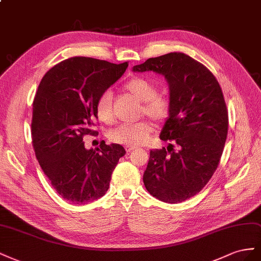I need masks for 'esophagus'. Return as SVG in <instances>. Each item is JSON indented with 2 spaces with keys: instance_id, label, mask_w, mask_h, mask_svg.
Wrapping results in <instances>:
<instances>
[{
  "instance_id": "34e87169",
  "label": "esophagus",
  "mask_w": 261,
  "mask_h": 261,
  "mask_svg": "<svg viewBox=\"0 0 261 261\" xmlns=\"http://www.w3.org/2000/svg\"><path fill=\"white\" fill-rule=\"evenodd\" d=\"M124 147H125L126 152H131L132 150H135V148H136V146H129V145H125Z\"/></svg>"
}]
</instances>
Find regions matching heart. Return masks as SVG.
I'll list each match as a JSON object with an SVG mask.
<instances>
[{"label":"heart","instance_id":"heart-1","mask_svg":"<svg viewBox=\"0 0 261 261\" xmlns=\"http://www.w3.org/2000/svg\"><path fill=\"white\" fill-rule=\"evenodd\" d=\"M124 89L137 99L142 101L141 114H144L155 122L165 121L170 114V101L166 96L158 94L156 85L145 77H133L126 82ZM96 116L103 123L114 121L113 96L109 91L100 94L95 103ZM152 131V125L147 121L136 123H121L110 130L108 138L114 143L137 146L144 143Z\"/></svg>","mask_w":261,"mask_h":261}]
</instances>
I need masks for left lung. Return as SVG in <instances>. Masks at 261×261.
Returning a JSON list of instances; mask_svg holds the SVG:
<instances>
[{
  "instance_id": "obj_1",
  "label": "left lung",
  "mask_w": 261,
  "mask_h": 261,
  "mask_svg": "<svg viewBox=\"0 0 261 261\" xmlns=\"http://www.w3.org/2000/svg\"><path fill=\"white\" fill-rule=\"evenodd\" d=\"M133 72L162 74L169 86L170 114L143 175L146 190L166 203H179L201 191L218 168L227 137L228 114L218 80L181 52L150 58Z\"/></svg>"
}]
</instances>
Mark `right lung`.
Wrapping results in <instances>:
<instances>
[{
	"label": "right lung",
	"instance_id": "add662e5",
	"mask_svg": "<svg viewBox=\"0 0 261 261\" xmlns=\"http://www.w3.org/2000/svg\"><path fill=\"white\" fill-rule=\"evenodd\" d=\"M126 68L128 62L74 57L50 69L37 89L32 119L36 158L52 187L72 203L84 204L105 195L125 154L120 144L105 142L86 150L83 137L98 135L93 130L96 100Z\"/></svg>",
	"mask_w": 261,
	"mask_h": 261
}]
</instances>
